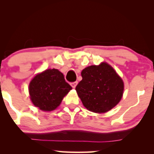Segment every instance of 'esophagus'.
<instances>
[{
  "label": "esophagus",
  "mask_w": 154,
  "mask_h": 154,
  "mask_svg": "<svg viewBox=\"0 0 154 154\" xmlns=\"http://www.w3.org/2000/svg\"><path fill=\"white\" fill-rule=\"evenodd\" d=\"M71 86L73 88H75V87L76 86H77V82H71Z\"/></svg>",
  "instance_id": "obj_1"
}]
</instances>
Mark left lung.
Wrapping results in <instances>:
<instances>
[{
    "mask_svg": "<svg viewBox=\"0 0 154 154\" xmlns=\"http://www.w3.org/2000/svg\"><path fill=\"white\" fill-rule=\"evenodd\" d=\"M82 79L75 90L83 105L89 111L105 113L121 100L124 83L115 70L106 63L86 67L81 73Z\"/></svg>",
    "mask_w": 154,
    "mask_h": 154,
    "instance_id": "left-lung-1",
    "label": "left lung"
}]
</instances>
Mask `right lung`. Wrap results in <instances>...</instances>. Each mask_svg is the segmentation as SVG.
I'll list each match as a JSON object with an SVG mask.
<instances>
[{
    "instance_id": "add662e5",
    "label": "right lung",
    "mask_w": 154,
    "mask_h": 154,
    "mask_svg": "<svg viewBox=\"0 0 154 154\" xmlns=\"http://www.w3.org/2000/svg\"><path fill=\"white\" fill-rule=\"evenodd\" d=\"M72 90L58 69H47L32 79L29 92L32 102L43 111H52L61 103L63 97Z\"/></svg>"
}]
</instances>
